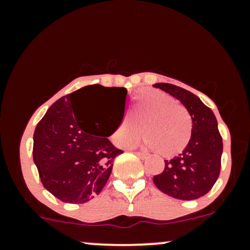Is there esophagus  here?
Segmentation results:
<instances>
[{
  "label": "esophagus",
  "instance_id": "1",
  "mask_svg": "<svg viewBox=\"0 0 250 250\" xmlns=\"http://www.w3.org/2000/svg\"><path fill=\"white\" fill-rule=\"evenodd\" d=\"M135 154H136L137 156H139V157H141V159H146V157L148 156L147 154H145V153H141V151H135Z\"/></svg>",
  "mask_w": 250,
  "mask_h": 250
}]
</instances>
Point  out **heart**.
I'll use <instances>...</instances> for the list:
<instances>
[{"label": "heart", "mask_w": 250, "mask_h": 250, "mask_svg": "<svg viewBox=\"0 0 250 250\" xmlns=\"http://www.w3.org/2000/svg\"><path fill=\"white\" fill-rule=\"evenodd\" d=\"M130 116H123L113 133L120 147H128L141 134L142 146L165 157L182 153L193 134V121L185 105L156 89H142L133 97Z\"/></svg>", "instance_id": "b5f03b06"}]
</instances>
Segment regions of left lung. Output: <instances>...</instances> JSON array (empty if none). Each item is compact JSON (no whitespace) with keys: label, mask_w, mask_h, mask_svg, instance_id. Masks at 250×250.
Returning a JSON list of instances; mask_svg holds the SVG:
<instances>
[{"label":"left lung","mask_w":250,"mask_h":250,"mask_svg":"<svg viewBox=\"0 0 250 250\" xmlns=\"http://www.w3.org/2000/svg\"><path fill=\"white\" fill-rule=\"evenodd\" d=\"M187 108L193 121V134L182 153L165 161V170L154 176L162 193L179 200H196L213 188L219 179L223 143L210 108L196 95L170 83H155Z\"/></svg>","instance_id":"1"}]
</instances>
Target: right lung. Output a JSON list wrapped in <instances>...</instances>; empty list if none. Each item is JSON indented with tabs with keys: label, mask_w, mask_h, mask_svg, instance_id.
Returning a JSON list of instances; mask_svg holds the SVG:
<instances>
[{
	"label": "right lung",
	"mask_w": 250,
	"mask_h": 250,
	"mask_svg": "<svg viewBox=\"0 0 250 250\" xmlns=\"http://www.w3.org/2000/svg\"><path fill=\"white\" fill-rule=\"evenodd\" d=\"M95 94L108 97L105 107L115 102L123 117L127 89L87 85L51 104L34 133L33 157L43 187L62 202L84 203L101 193L114 159L123 153L107 139L116 127L100 135L104 116L83 115L82 101Z\"/></svg>",
	"instance_id": "obj_1"
}]
</instances>
